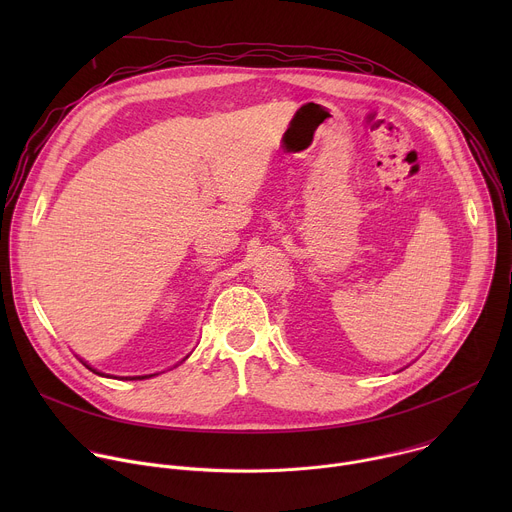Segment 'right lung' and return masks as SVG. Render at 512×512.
I'll return each mask as SVG.
<instances>
[{
    "mask_svg": "<svg viewBox=\"0 0 512 512\" xmlns=\"http://www.w3.org/2000/svg\"><path fill=\"white\" fill-rule=\"evenodd\" d=\"M186 358H188V356H186ZM186 358H182V360H186ZM182 360H180V362H182ZM81 362L85 364V367H87L89 371H93L95 375H99V377H109V375H105V373H101V371L93 369L91 364H87V360H83V358H81ZM176 367H178V364H174V369H176ZM156 375H158V373H154V375H139V377H121V379H125V381H143V379H152V377H156ZM111 379H117V377H111Z\"/></svg>",
    "mask_w": 512,
    "mask_h": 512,
    "instance_id": "1",
    "label": "right lung"
}]
</instances>
